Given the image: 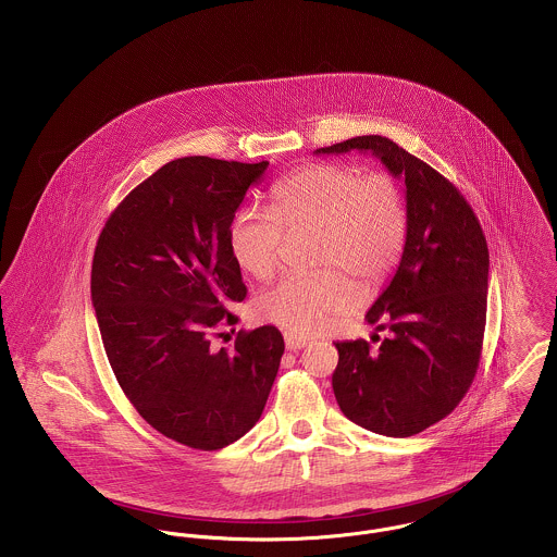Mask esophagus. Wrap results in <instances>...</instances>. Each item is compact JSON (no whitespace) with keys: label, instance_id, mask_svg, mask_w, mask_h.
I'll use <instances>...</instances> for the list:
<instances>
[{"label":"esophagus","instance_id":"1","mask_svg":"<svg viewBox=\"0 0 557 557\" xmlns=\"http://www.w3.org/2000/svg\"><path fill=\"white\" fill-rule=\"evenodd\" d=\"M284 343H286V349H288V351H298V349L307 347L309 338L298 336L295 332H286V334H284Z\"/></svg>","mask_w":557,"mask_h":557}]
</instances>
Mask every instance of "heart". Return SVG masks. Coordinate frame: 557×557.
I'll list each match as a JSON object with an SVG mask.
<instances>
[{
  "label": "heart",
  "instance_id": "heart-1",
  "mask_svg": "<svg viewBox=\"0 0 557 557\" xmlns=\"http://www.w3.org/2000/svg\"><path fill=\"white\" fill-rule=\"evenodd\" d=\"M298 230L315 231L311 259L326 267L284 275L259 296L257 313L288 332L311 334L358 305V288L345 272L363 288L389 277L408 231L404 189L385 172L361 176L354 165H305L273 187L271 210L250 206L235 214L231 255L242 271L267 280L280 264L284 231Z\"/></svg>",
  "mask_w": 557,
  "mask_h": 557
}]
</instances>
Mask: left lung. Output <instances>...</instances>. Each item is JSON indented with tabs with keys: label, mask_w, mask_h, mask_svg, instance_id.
Wrapping results in <instances>:
<instances>
[{
	"label": "left lung",
	"mask_w": 557,
	"mask_h": 557,
	"mask_svg": "<svg viewBox=\"0 0 557 557\" xmlns=\"http://www.w3.org/2000/svg\"><path fill=\"white\" fill-rule=\"evenodd\" d=\"M370 151L406 183L408 231L389 286L366 322L389 336L336 343L332 389L368 431L410 437L448 417L469 392L484 345L488 244L457 187L393 140L356 136L315 153Z\"/></svg>",
	"instance_id": "obj_1"
}]
</instances>
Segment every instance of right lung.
I'll return each mask as SVG.
<instances>
[{
  "mask_svg": "<svg viewBox=\"0 0 557 557\" xmlns=\"http://www.w3.org/2000/svg\"><path fill=\"white\" fill-rule=\"evenodd\" d=\"M267 165L168 162L111 212L92 259V305L122 392L149 425L196 450L257 425L284 356L275 326L212 347L235 332L230 309L246 298L230 230Z\"/></svg>",
  "mask_w": 557,
  "mask_h": 557,
  "instance_id": "right-lung-1",
  "label": "right lung"
}]
</instances>
